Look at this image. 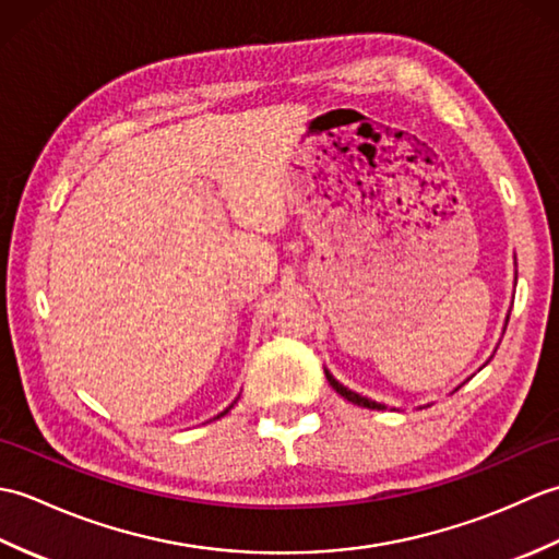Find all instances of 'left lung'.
Instances as JSON below:
<instances>
[{
  "label": "left lung",
  "mask_w": 559,
  "mask_h": 559,
  "mask_svg": "<svg viewBox=\"0 0 559 559\" xmlns=\"http://www.w3.org/2000/svg\"><path fill=\"white\" fill-rule=\"evenodd\" d=\"M507 322H509V317H507ZM324 374H326V379H329V384L334 386V391L336 394H341L343 399L346 401H350V403H355V406H362V408H372V411H384L386 406L384 403H377V401H370L367 396H360V394H355V391H350L348 386H343L338 379H334V374H331L329 370H324Z\"/></svg>",
  "instance_id": "8db88e82"
}]
</instances>
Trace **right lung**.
I'll list each match as a JSON object with an SVG mask.
<instances>
[{
	"mask_svg": "<svg viewBox=\"0 0 559 559\" xmlns=\"http://www.w3.org/2000/svg\"><path fill=\"white\" fill-rule=\"evenodd\" d=\"M230 408H233V406H228V408H225V411H223V413H221V415H225V413H228V411H230ZM221 415H218V418H221Z\"/></svg>",
	"mask_w": 559,
	"mask_h": 559,
	"instance_id": "add662e5",
	"label": "right lung"
}]
</instances>
